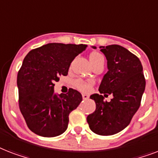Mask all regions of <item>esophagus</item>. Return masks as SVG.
<instances>
[{
    "label": "esophagus",
    "instance_id": "34e87169",
    "mask_svg": "<svg viewBox=\"0 0 158 158\" xmlns=\"http://www.w3.org/2000/svg\"><path fill=\"white\" fill-rule=\"evenodd\" d=\"M82 97H83V99H84V100H87V99H89V95H87V94H83V95H82Z\"/></svg>",
    "mask_w": 158,
    "mask_h": 158
}]
</instances>
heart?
<instances>
[{
	"mask_svg": "<svg viewBox=\"0 0 158 158\" xmlns=\"http://www.w3.org/2000/svg\"><path fill=\"white\" fill-rule=\"evenodd\" d=\"M102 60H104L103 56H102L100 53L98 52H92L89 55V60L91 62V64L94 65V64H96L97 62L100 61ZM75 86L77 89H79V90H81L83 92H89L91 90V87L93 85V82L92 81H83V80H76L75 83Z\"/></svg>",
	"mask_w": 158,
	"mask_h": 158,
	"instance_id": "heart-1",
	"label": "heart"
}]
</instances>
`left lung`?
Returning a JSON list of instances; mask_svg holds the SVG:
<instances>
[{
    "mask_svg": "<svg viewBox=\"0 0 158 158\" xmlns=\"http://www.w3.org/2000/svg\"><path fill=\"white\" fill-rule=\"evenodd\" d=\"M99 48L107 60L108 71L99 86L101 94L90 96L96 110L88 115L87 121L97 135H112L129 125L139 108L146 82L139 59L126 48L115 44ZM107 93L113 96L110 102L104 101Z\"/></svg>",
    "mask_w": 158,
    "mask_h": 158,
    "instance_id": "obj_1",
    "label": "left lung"
}]
</instances>
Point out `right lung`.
<instances>
[{"mask_svg": "<svg viewBox=\"0 0 158 158\" xmlns=\"http://www.w3.org/2000/svg\"><path fill=\"white\" fill-rule=\"evenodd\" d=\"M87 45L48 43L30 51L17 76L19 109L31 131L56 137L66 130L69 115L82 101L81 94L69 89L57 94L54 83L66 76L72 60Z\"/></svg>", "mask_w": 158, "mask_h": 158, "instance_id": "add662e5", "label": "right lung"}]
</instances>
